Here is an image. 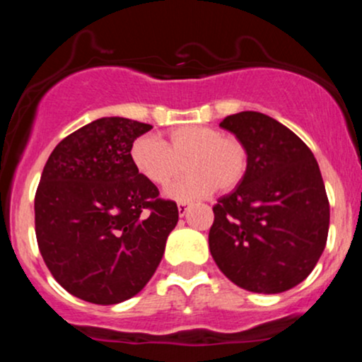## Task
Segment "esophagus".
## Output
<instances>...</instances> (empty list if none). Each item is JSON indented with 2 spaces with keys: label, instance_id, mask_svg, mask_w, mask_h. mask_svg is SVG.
<instances>
[{
  "label": "esophagus",
  "instance_id": "1",
  "mask_svg": "<svg viewBox=\"0 0 362 362\" xmlns=\"http://www.w3.org/2000/svg\"><path fill=\"white\" fill-rule=\"evenodd\" d=\"M189 207H190V204H187V202H178V214L184 218V216L187 214V211H189Z\"/></svg>",
  "mask_w": 362,
  "mask_h": 362
}]
</instances>
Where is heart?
Segmentation results:
<instances>
[{"label": "heart", "mask_w": 362, "mask_h": 362, "mask_svg": "<svg viewBox=\"0 0 362 362\" xmlns=\"http://www.w3.org/2000/svg\"><path fill=\"white\" fill-rule=\"evenodd\" d=\"M129 158L136 172L156 187L175 178L185 163L187 173L167 190L175 201H195L219 190H230L247 172V149L233 136L209 126H182L168 132L167 141L158 136H139Z\"/></svg>", "instance_id": "heart-1"}]
</instances>
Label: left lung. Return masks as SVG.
Listing matches in <instances>:
<instances>
[{"label":"left lung","mask_w":362,"mask_h":362,"mask_svg":"<svg viewBox=\"0 0 362 362\" xmlns=\"http://www.w3.org/2000/svg\"><path fill=\"white\" fill-rule=\"evenodd\" d=\"M247 149V172L213 207L209 250L231 282L277 294L310 276L323 253L330 206L311 149L276 119L240 112L219 124Z\"/></svg>","instance_id":"left-lung-1"}]
</instances>
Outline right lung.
Segmentation results:
<instances>
[{
	"label": "right lung",
	"mask_w": 362,
	"mask_h": 362,
	"mask_svg": "<svg viewBox=\"0 0 362 362\" xmlns=\"http://www.w3.org/2000/svg\"><path fill=\"white\" fill-rule=\"evenodd\" d=\"M149 129L97 119L62 139L45 163L35 194L37 243L54 279L80 300L117 305L136 296L177 226L175 202L158 197L129 158Z\"/></svg>",
	"instance_id": "add662e5"
}]
</instances>
